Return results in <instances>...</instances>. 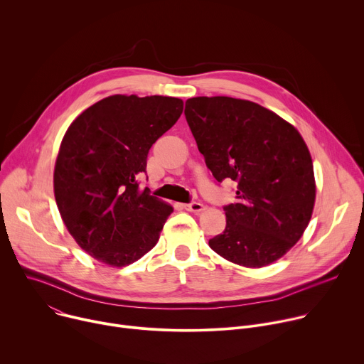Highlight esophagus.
<instances>
[{
    "mask_svg": "<svg viewBox=\"0 0 364 364\" xmlns=\"http://www.w3.org/2000/svg\"><path fill=\"white\" fill-rule=\"evenodd\" d=\"M183 209L187 210V212H191V213H200L204 210V205L201 203H187V204H183Z\"/></svg>",
    "mask_w": 364,
    "mask_h": 364,
    "instance_id": "obj_1",
    "label": "esophagus"
}]
</instances>
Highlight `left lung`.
Listing matches in <instances>:
<instances>
[{
    "label": "left lung",
    "instance_id": "1",
    "mask_svg": "<svg viewBox=\"0 0 364 364\" xmlns=\"http://www.w3.org/2000/svg\"><path fill=\"white\" fill-rule=\"evenodd\" d=\"M187 124L218 181H236L226 228L209 246L245 268L282 257L304 235L316 203L311 154L294 125L245 99H187Z\"/></svg>",
    "mask_w": 364,
    "mask_h": 364
}]
</instances>
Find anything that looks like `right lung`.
<instances>
[{"mask_svg":"<svg viewBox=\"0 0 364 364\" xmlns=\"http://www.w3.org/2000/svg\"><path fill=\"white\" fill-rule=\"evenodd\" d=\"M171 96L112 95L68 128L53 174L65 226L96 261L127 267L160 239L173 205L139 188L152 144L183 114Z\"/></svg>","mask_w":364,"mask_h":364,"instance_id":"1","label":"right lung"}]
</instances>
